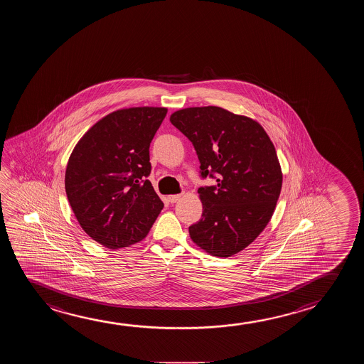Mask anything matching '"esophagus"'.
I'll use <instances>...</instances> for the list:
<instances>
[{"instance_id":"34e87169","label":"esophagus","mask_w":364,"mask_h":364,"mask_svg":"<svg viewBox=\"0 0 364 364\" xmlns=\"http://www.w3.org/2000/svg\"><path fill=\"white\" fill-rule=\"evenodd\" d=\"M181 196H183V194H175V196H168V201H170V203H176V201L179 200Z\"/></svg>"}]
</instances>
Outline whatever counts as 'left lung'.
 Listing matches in <instances>:
<instances>
[{
  "label": "left lung",
  "instance_id": "8db88e82",
  "mask_svg": "<svg viewBox=\"0 0 364 364\" xmlns=\"http://www.w3.org/2000/svg\"><path fill=\"white\" fill-rule=\"evenodd\" d=\"M170 122L193 142L201 176L218 183L198 189L203 214L189 227L191 240L213 257L242 252L279 199L283 174L273 142L258 122L218 106L181 109Z\"/></svg>",
  "mask_w": 364,
  "mask_h": 364
}]
</instances>
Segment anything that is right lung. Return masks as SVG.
Listing matches in <instances>:
<instances>
[{"label": "right lung", "mask_w": 364, "mask_h": 364, "mask_svg": "<svg viewBox=\"0 0 364 364\" xmlns=\"http://www.w3.org/2000/svg\"><path fill=\"white\" fill-rule=\"evenodd\" d=\"M166 107H129L104 116L70 155L65 189L84 232L109 249L141 242L164 208L148 178L149 148Z\"/></svg>", "instance_id": "add662e5"}]
</instances>
